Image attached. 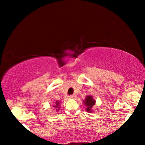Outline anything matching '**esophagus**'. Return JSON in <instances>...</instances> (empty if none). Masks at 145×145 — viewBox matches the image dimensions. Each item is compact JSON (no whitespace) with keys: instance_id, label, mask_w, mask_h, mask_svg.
I'll list each match as a JSON object with an SVG mask.
<instances>
[{"instance_id":"esophagus-1","label":"esophagus","mask_w":145,"mask_h":145,"mask_svg":"<svg viewBox=\"0 0 145 145\" xmlns=\"http://www.w3.org/2000/svg\"><path fill=\"white\" fill-rule=\"evenodd\" d=\"M75 97H76L75 95H71L69 96V98H74Z\"/></svg>"}]
</instances>
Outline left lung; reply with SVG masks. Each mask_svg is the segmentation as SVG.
I'll return each instance as SVG.
<instances>
[{
  "label": "left lung",
  "mask_w": 145,
  "mask_h": 145,
  "mask_svg": "<svg viewBox=\"0 0 145 145\" xmlns=\"http://www.w3.org/2000/svg\"><path fill=\"white\" fill-rule=\"evenodd\" d=\"M84 103L87 106V108H86V110H87V112H92L91 108H93V105L95 104V100L93 99V97L90 95H88V96L86 97L85 100H84Z\"/></svg>",
  "instance_id": "8db88e82"
}]
</instances>
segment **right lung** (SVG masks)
<instances>
[{
    "label": "right lung",
    "mask_w": 145,
    "mask_h": 145,
    "mask_svg": "<svg viewBox=\"0 0 145 145\" xmlns=\"http://www.w3.org/2000/svg\"><path fill=\"white\" fill-rule=\"evenodd\" d=\"M54 107L56 108L57 111L58 110V108H60V101H56V103H55Z\"/></svg>",
    "instance_id": "add662e5"
}]
</instances>
